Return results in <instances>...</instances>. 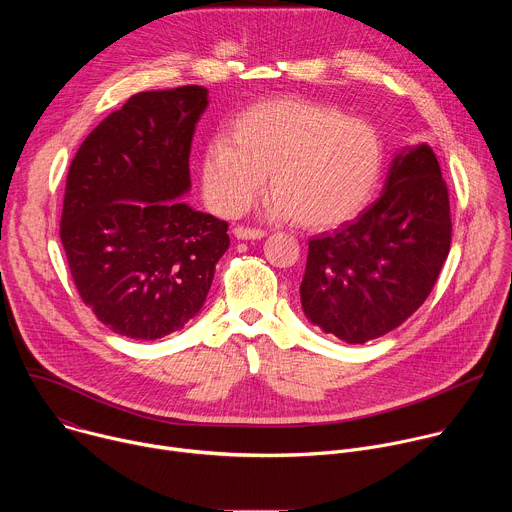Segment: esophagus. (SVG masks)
Segmentation results:
<instances>
[{"label":"esophagus","instance_id":"1","mask_svg":"<svg viewBox=\"0 0 512 512\" xmlns=\"http://www.w3.org/2000/svg\"><path fill=\"white\" fill-rule=\"evenodd\" d=\"M233 235L241 241H255V239H263L267 233L261 229H249V227H235Z\"/></svg>","mask_w":512,"mask_h":512}]
</instances>
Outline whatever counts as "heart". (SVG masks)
<instances>
[{"instance_id": "1", "label": "heart", "mask_w": 512, "mask_h": 512, "mask_svg": "<svg viewBox=\"0 0 512 512\" xmlns=\"http://www.w3.org/2000/svg\"><path fill=\"white\" fill-rule=\"evenodd\" d=\"M383 148L373 127L338 109L283 97L255 103L206 145L200 164L208 204L225 216L245 212L265 188L267 214L314 231L354 218L373 198Z\"/></svg>"}]
</instances>
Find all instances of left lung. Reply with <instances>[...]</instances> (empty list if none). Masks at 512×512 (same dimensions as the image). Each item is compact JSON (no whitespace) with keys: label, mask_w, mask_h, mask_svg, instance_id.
<instances>
[{"label":"left lung","mask_w":512,"mask_h":512,"mask_svg":"<svg viewBox=\"0 0 512 512\" xmlns=\"http://www.w3.org/2000/svg\"><path fill=\"white\" fill-rule=\"evenodd\" d=\"M448 186L427 143L405 145L377 202L310 241L300 285L306 318L348 344L401 326L429 296L450 253Z\"/></svg>","instance_id":"obj_1"}]
</instances>
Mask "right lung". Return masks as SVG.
I'll return each instance as SVG.
<instances>
[{"label":"right lung","instance_id":"1","mask_svg":"<svg viewBox=\"0 0 512 512\" xmlns=\"http://www.w3.org/2000/svg\"><path fill=\"white\" fill-rule=\"evenodd\" d=\"M208 91L133 95L83 141L66 178L60 241L83 302L115 334L156 340L208 296L229 225L180 198Z\"/></svg>","mask_w":512,"mask_h":512}]
</instances>
